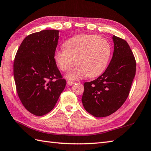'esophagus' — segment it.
<instances>
[{"label":"esophagus","mask_w":151,"mask_h":151,"mask_svg":"<svg viewBox=\"0 0 151 151\" xmlns=\"http://www.w3.org/2000/svg\"><path fill=\"white\" fill-rule=\"evenodd\" d=\"M75 84V82H73V81H67V84L69 85V86H73V85H74Z\"/></svg>","instance_id":"34e87169"}]
</instances>
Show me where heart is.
Here are the masks:
<instances>
[{
	"label": "heart",
	"instance_id": "1",
	"mask_svg": "<svg viewBox=\"0 0 151 151\" xmlns=\"http://www.w3.org/2000/svg\"><path fill=\"white\" fill-rule=\"evenodd\" d=\"M63 47L65 50L55 51L54 59L63 72L69 71L76 63L78 65L67 73V77L72 80L101 75L107 65L112 52L110 43L96 35H75L67 39Z\"/></svg>",
	"mask_w": 151,
	"mask_h": 151
}]
</instances>
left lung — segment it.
Masks as SVG:
<instances>
[{
  "instance_id": "8db88e82",
  "label": "left lung",
  "mask_w": 151,
  "mask_h": 151,
  "mask_svg": "<svg viewBox=\"0 0 151 151\" xmlns=\"http://www.w3.org/2000/svg\"><path fill=\"white\" fill-rule=\"evenodd\" d=\"M113 40V55L107 69L97 79L84 84L82 104L95 117L109 116L123 105L135 75L136 62L128 42L114 35Z\"/></svg>"
}]
</instances>
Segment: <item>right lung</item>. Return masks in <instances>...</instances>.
I'll list each match as a JSON object with an SVG mask.
<instances>
[{
	"label": "right lung",
	"instance_id": "add662e5",
	"mask_svg": "<svg viewBox=\"0 0 151 151\" xmlns=\"http://www.w3.org/2000/svg\"><path fill=\"white\" fill-rule=\"evenodd\" d=\"M59 31L43 30L26 37L14 62V77L20 101L38 116L51 111L66 86L54 54Z\"/></svg>",
	"mask_w": 151,
	"mask_h": 151
}]
</instances>
